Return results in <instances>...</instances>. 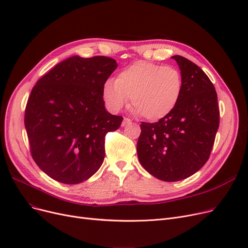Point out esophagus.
<instances>
[{"label":"esophagus","mask_w":248,"mask_h":248,"mask_svg":"<svg viewBox=\"0 0 248 248\" xmlns=\"http://www.w3.org/2000/svg\"><path fill=\"white\" fill-rule=\"evenodd\" d=\"M129 124H131V120H130V119L124 118V119H123V122H122V126H127V125H129Z\"/></svg>","instance_id":"obj_1"}]
</instances>
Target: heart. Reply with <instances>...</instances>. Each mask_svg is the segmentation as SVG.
Listing matches in <instances>:
<instances>
[{"instance_id":"heart-1","label":"heart","mask_w":248,"mask_h":248,"mask_svg":"<svg viewBox=\"0 0 248 248\" xmlns=\"http://www.w3.org/2000/svg\"><path fill=\"white\" fill-rule=\"evenodd\" d=\"M179 70L172 66L138 61L125 68L103 87L104 100L112 111H120L131 100L135 112L158 121L173 112L182 93Z\"/></svg>"}]
</instances>
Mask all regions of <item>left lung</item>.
Returning <instances> with one entry per match:
<instances>
[{
  "instance_id": "obj_1",
  "label": "left lung",
  "mask_w": 248,
  "mask_h": 248,
  "mask_svg": "<svg viewBox=\"0 0 248 248\" xmlns=\"http://www.w3.org/2000/svg\"><path fill=\"white\" fill-rule=\"evenodd\" d=\"M183 88L171 114L155 123L140 124L137 156L157 179L175 182L201 170L209 160L220 123L215 86L202 69L182 56H173Z\"/></svg>"
}]
</instances>
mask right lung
<instances>
[{"mask_svg": "<svg viewBox=\"0 0 248 248\" xmlns=\"http://www.w3.org/2000/svg\"><path fill=\"white\" fill-rule=\"evenodd\" d=\"M118 67L112 58L73 56L36 82L24 124L34 162L65 184L91 178L105 158V136L123 118L105 108L103 87Z\"/></svg>", "mask_w": 248, "mask_h": 248, "instance_id": "obj_1", "label": "right lung"}]
</instances>
